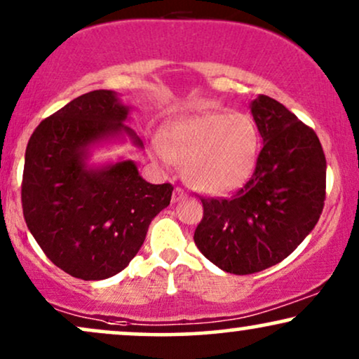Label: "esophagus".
<instances>
[{
	"label": "esophagus",
	"mask_w": 359,
	"mask_h": 359,
	"mask_svg": "<svg viewBox=\"0 0 359 359\" xmlns=\"http://www.w3.org/2000/svg\"><path fill=\"white\" fill-rule=\"evenodd\" d=\"M185 197H187V194H185L182 189L177 187V189L174 190V195H172V202H174V203H175V202H180V201H184Z\"/></svg>",
	"instance_id": "esophagus-1"
}]
</instances>
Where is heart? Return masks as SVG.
<instances>
[{
	"label": "heart",
	"instance_id": "heart-1",
	"mask_svg": "<svg viewBox=\"0 0 359 359\" xmlns=\"http://www.w3.org/2000/svg\"><path fill=\"white\" fill-rule=\"evenodd\" d=\"M260 135L242 112H201L175 117L161 134L157 156L184 167V179L197 192L222 195L237 190L255 169Z\"/></svg>",
	"mask_w": 359,
	"mask_h": 359
}]
</instances>
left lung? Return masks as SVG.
<instances>
[{
    "mask_svg": "<svg viewBox=\"0 0 359 359\" xmlns=\"http://www.w3.org/2000/svg\"><path fill=\"white\" fill-rule=\"evenodd\" d=\"M250 111L263 139L252 179L230 198L202 197L197 248L226 273L280 263L315 229L325 205L326 158L315 130L283 104L258 96Z\"/></svg>",
    "mask_w": 359,
    "mask_h": 359,
    "instance_id": "left-lung-1",
    "label": "left lung"
}]
</instances>
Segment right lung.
Masks as SVG:
<instances>
[{"label":"right lung","mask_w":359,"mask_h":359,"mask_svg":"<svg viewBox=\"0 0 359 359\" xmlns=\"http://www.w3.org/2000/svg\"><path fill=\"white\" fill-rule=\"evenodd\" d=\"M129 106L114 90L72 99L36 127L25 156L22 215L46 257L81 280H104L137 255L154 217L170 203V184H149L134 161L89 167L90 147L129 137Z\"/></svg>","instance_id":"right-lung-1"}]
</instances>
